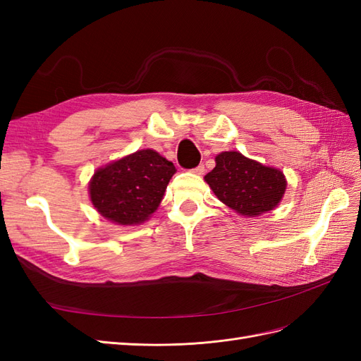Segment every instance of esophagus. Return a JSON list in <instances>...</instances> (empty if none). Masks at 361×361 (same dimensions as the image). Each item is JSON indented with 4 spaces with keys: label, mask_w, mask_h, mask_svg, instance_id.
Returning a JSON list of instances; mask_svg holds the SVG:
<instances>
[{
    "label": "esophagus",
    "mask_w": 361,
    "mask_h": 361,
    "mask_svg": "<svg viewBox=\"0 0 361 361\" xmlns=\"http://www.w3.org/2000/svg\"><path fill=\"white\" fill-rule=\"evenodd\" d=\"M193 172H195V173H198V175H202V173L205 172V168H204V164H198V166L193 169Z\"/></svg>",
    "instance_id": "34e87169"
}]
</instances>
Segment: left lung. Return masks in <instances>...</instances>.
I'll return each mask as SVG.
<instances>
[{"label":"left lung","instance_id":"left-lung-1","mask_svg":"<svg viewBox=\"0 0 361 361\" xmlns=\"http://www.w3.org/2000/svg\"><path fill=\"white\" fill-rule=\"evenodd\" d=\"M216 166L205 175L213 193L242 216H259L274 210L281 201L287 181L280 169L245 157L239 151L216 156Z\"/></svg>","mask_w":361,"mask_h":361}]
</instances>
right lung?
<instances>
[{"label": "right lung", "instance_id": "right-lung-1", "mask_svg": "<svg viewBox=\"0 0 361 361\" xmlns=\"http://www.w3.org/2000/svg\"><path fill=\"white\" fill-rule=\"evenodd\" d=\"M175 172L173 163L157 151L140 149L97 169L89 197L113 224L137 225L157 210Z\"/></svg>", "mask_w": 361, "mask_h": 361}]
</instances>
